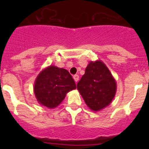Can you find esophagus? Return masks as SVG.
Masks as SVG:
<instances>
[{
    "instance_id": "1",
    "label": "esophagus",
    "mask_w": 149,
    "mask_h": 149,
    "mask_svg": "<svg viewBox=\"0 0 149 149\" xmlns=\"http://www.w3.org/2000/svg\"><path fill=\"white\" fill-rule=\"evenodd\" d=\"M73 78H74V81H75L76 84H77V81H79V76L77 75V74H75V75H74Z\"/></svg>"
}]
</instances>
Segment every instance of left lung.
<instances>
[{"label": "left lung", "mask_w": 149, "mask_h": 149, "mask_svg": "<svg viewBox=\"0 0 149 149\" xmlns=\"http://www.w3.org/2000/svg\"><path fill=\"white\" fill-rule=\"evenodd\" d=\"M77 90L93 111H99L112 102L116 93V82L101 60L90 61L77 83Z\"/></svg>", "instance_id": "1"}]
</instances>
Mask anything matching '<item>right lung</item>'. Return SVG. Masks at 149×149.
I'll list each match as a JSON object with an SVG mask.
<instances>
[{
	"mask_svg": "<svg viewBox=\"0 0 149 149\" xmlns=\"http://www.w3.org/2000/svg\"><path fill=\"white\" fill-rule=\"evenodd\" d=\"M75 89L76 84L69 72L55 65L40 72L33 86L38 103L51 109L60 104L67 93Z\"/></svg>",
	"mask_w": 149,
	"mask_h": 149,
	"instance_id": "add662e5",
	"label": "right lung"
}]
</instances>
